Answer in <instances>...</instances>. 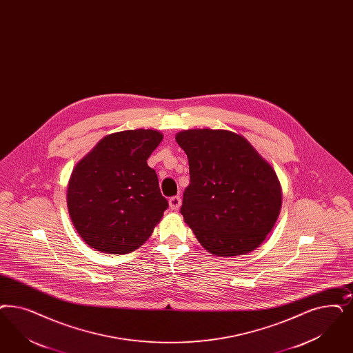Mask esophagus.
<instances>
[{
  "label": "esophagus",
  "mask_w": 353,
  "mask_h": 353,
  "mask_svg": "<svg viewBox=\"0 0 353 353\" xmlns=\"http://www.w3.org/2000/svg\"><path fill=\"white\" fill-rule=\"evenodd\" d=\"M170 210H173V211H177V210L181 207V198H180L179 195H176V196H172V198H170Z\"/></svg>",
  "instance_id": "obj_1"
}]
</instances>
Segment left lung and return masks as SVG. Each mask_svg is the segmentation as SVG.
<instances>
[{
	"label": "left lung",
	"instance_id": "1",
	"mask_svg": "<svg viewBox=\"0 0 353 353\" xmlns=\"http://www.w3.org/2000/svg\"><path fill=\"white\" fill-rule=\"evenodd\" d=\"M189 160L183 221L218 256H245L265 241L281 208V186L270 163L240 134L190 129L176 134Z\"/></svg>",
	"mask_w": 353,
	"mask_h": 353
}]
</instances>
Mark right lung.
Returning a JSON list of instances; mask_svg holds the SVG:
<instances>
[{
  "instance_id": "add662e5",
  "label": "right lung",
  "mask_w": 353,
  "mask_h": 353,
  "mask_svg": "<svg viewBox=\"0 0 353 353\" xmlns=\"http://www.w3.org/2000/svg\"><path fill=\"white\" fill-rule=\"evenodd\" d=\"M163 134L152 129L105 135L74 167L68 183V210L90 248L128 254L146 243L168 201L147 159Z\"/></svg>"
}]
</instances>
